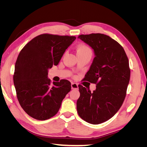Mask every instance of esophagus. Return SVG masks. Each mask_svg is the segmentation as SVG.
Returning <instances> with one entry per match:
<instances>
[{
  "instance_id": "1",
  "label": "esophagus",
  "mask_w": 147,
  "mask_h": 147,
  "mask_svg": "<svg viewBox=\"0 0 147 147\" xmlns=\"http://www.w3.org/2000/svg\"><path fill=\"white\" fill-rule=\"evenodd\" d=\"M71 88H72V90H78V84L75 83H72V84H71Z\"/></svg>"
}]
</instances>
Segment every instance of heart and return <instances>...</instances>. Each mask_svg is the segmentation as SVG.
<instances>
[{
  "instance_id": "heart-1",
  "label": "heart",
  "mask_w": 147,
  "mask_h": 147,
  "mask_svg": "<svg viewBox=\"0 0 147 147\" xmlns=\"http://www.w3.org/2000/svg\"><path fill=\"white\" fill-rule=\"evenodd\" d=\"M91 53V49L84 45H80L77 48V54L83 53Z\"/></svg>"
}]
</instances>
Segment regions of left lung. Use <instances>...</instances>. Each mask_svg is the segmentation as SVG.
<instances>
[{
  "label": "left lung",
  "instance_id": "1",
  "mask_svg": "<svg viewBox=\"0 0 147 147\" xmlns=\"http://www.w3.org/2000/svg\"><path fill=\"white\" fill-rule=\"evenodd\" d=\"M78 38L94 50L95 57L84 79L96 84V89L91 92L78 85L77 112L85 121L98 124L113 117L123 103L130 80L129 61L123 48L108 35L91 34Z\"/></svg>",
  "mask_w": 147,
  "mask_h": 147
}]
</instances>
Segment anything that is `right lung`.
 I'll return each instance as SVG.
<instances>
[{
    "mask_svg": "<svg viewBox=\"0 0 147 147\" xmlns=\"http://www.w3.org/2000/svg\"><path fill=\"white\" fill-rule=\"evenodd\" d=\"M74 36L44 34L35 37L22 49L15 66L13 82L21 107L30 117L46 120L57 113L71 90L67 80L53 82L48 70L57 65Z\"/></svg>",
    "mask_w": 147,
    "mask_h": 147,
    "instance_id": "right-lung-1",
    "label": "right lung"
}]
</instances>
